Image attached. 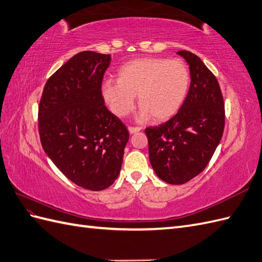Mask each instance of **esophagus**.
I'll return each mask as SVG.
<instances>
[{
	"label": "esophagus",
	"instance_id": "esophagus-1",
	"mask_svg": "<svg viewBox=\"0 0 262 262\" xmlns=\"http://www.w3.org/2000/svg\"><path fill=\"white\" fill-rule=\"evenodd\" d=\"M141 130H142L141 127H133V126L128 127V132L130 134H135V133H138V132H141Z\"/></svg>",
	"mask_w": 262,
	"mask_h": 262
}]
</instances>
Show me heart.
Listing matches in <instances>:
<instances>
[{
  "label": "heart",
  "mask_w": 262,
  "mask_h": 262,
  "mask_svg": "<svg viewBox=\"0 0 262 262\" xmlns=\"http://www.w3.org/2000/svg\"><path fill=\"white\" fill-rule=\"evenodd\" d=\"M190 71L180 59L139 58L119 67L116 80L101 86L102 98L111 111L124 117L135 106V96L141 105L139 119L151 116L163 121L178 113L190 88Z\"/></svg>",
  "instance_id": "1"
}]
</instances>
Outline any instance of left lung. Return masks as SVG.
<instances>
[{
	"mask_svg": "<svg viewBox=\"0 0 262 262\" xmlns=\"http://www.w3.org/2000/svg\"><path fill=\"white\" fill-rule=\"evenodd\" d=\"M190 67L191 84L180 111L166 123L145 129L156 175L180 185L208 165L224 129V102L215 76L195 54L178 52Z\"/></svg>",
	"mask_w": 262,
	"mask_h": 262,
	"instance_id": "left-lung-1",
	"label": "left lung"
}]
</instances>
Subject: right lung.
Listing matches in <instances>:
<instances>
[{"mask_svg": "<svg viewBox=\"0 0 262 262\" xmlns=\"http://www.w3.org/2000/svg\"><path fill=\"white\" fill-rule=\"evenodd\" d=\"M111 54L82 51L48 79L39 105L42 147L75 184L101 191L118 178L129 133L105 106Z\"/></svg>", "mask_w": 262, "mask_h": 262, "instance_id": "obj_1", "label": "right lung"}]
</instances>
